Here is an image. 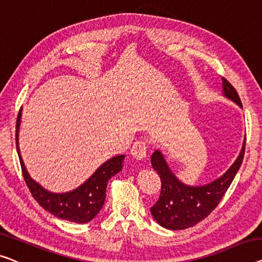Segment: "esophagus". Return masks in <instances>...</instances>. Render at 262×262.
<instances>
[{"label": "esophagus", "instance_id": "1", "mask_svg": "<svg viewBox=\"0 0 262 262\" xmlns=\"http://www.w3.org/2000/svg\"><path fill=\"white\" fill-rule=\"evenodd\" d=\"M147 150H148V143L144 141V140H138L132 147V155L134 156L135 159L142 160L147 156Z\"/></svg>", "mask_w": 262, "mask_h": 262}]
</instances>
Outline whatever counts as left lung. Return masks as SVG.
<instances>
[{"mask_svg":"<svg viewBox=\"0 0 262 262\" xmlns=\"http://www.w3.org/2000/svg\"><path fill=\"white\" fill-rule=\"evenodd\" d=\"M224 96L243 108V103L235 88L222 77ZM246 136L240 154L229 169L216 180L204 186H188L173 174L160 150L151 154V166L161 179V193L159 200L151 207V215L158 224L167 229L178 231L193 227L209 215L231 186L243 163Z\"/></svg>","mask_w":262,"mask_h":262,"instance_id":"left-lung-1","label":"left lung"}]
</instances>
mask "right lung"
<instances>
[{
    "mask_svg": "<svg viewBox=\"0 0 262 262\" xmlns=\"http://www.w3.org/2000/svg\"><path fill=\"white\" fill-rule=\"evenodd\" d=\"M21 115L19 111L16 121V149L23 178L33 198L47 212L52 213L54 216L60 217L62 220L77 222V224H84L93 220L104 204L109 179L122 169L124 155H118L109 159L95 170V173L87 181L72 192L52 193L30 178L23 163L18 147V128L21 123Z\"/></svg>",
    "mask_w": 262,
    "mask_h": 262,
    "instance_id": "1",
    "label": "right lung"
}]
</instances>
